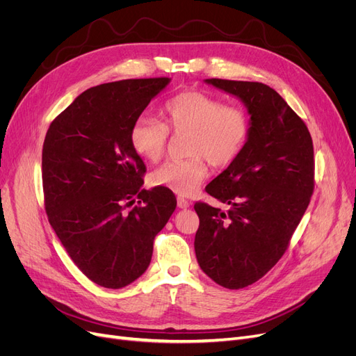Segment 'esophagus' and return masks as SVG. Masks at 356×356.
Segmentation results:
<instances>
[{"label":"esophagus","mask_w":356,"mask_h":356,"mask_svg":"<svg viewBox=\"0 0 356 356\" xmlns=\"http://www.w3.org/2000/svg\"><path fill=\"white\" fill-rule=\"evenodd\" d=\"M177 207L181 208V209H186V208L191 207V202L188 200L183 198V196H179V198H177Z\"/></svg>","instance_id":"34e87169"}]
</instances>
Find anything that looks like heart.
I'll list each match as a JSON object with an SVG mask.
<instances>
[{"instance_id": "1", "label": "heart", "mask_w": 356, "mask_h": 356, "mask_svg": "<svg viewBox=\"0 0 356 356\" xmlns=\"http://www.w3.org/2000/svg\"><path fill=\"white\" fill-rule=\"evenodd\" d=\"M163 123L140 117L130 129V143L138 155L155 163L165 151L168 130L189 134L185 161H168L155 170L151 181L177 195L193 193L208 175L209 164L222 168L241 155L251 131L246 111L226 105L200 90H186L171 98L161 111Z\"/></svg>"}]
</instances>
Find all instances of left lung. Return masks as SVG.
Returning a JSON list of instances; mask_svg holds the SVG:
<instances>
[{
    "label": "left lung",
    "instance_id": "1",
    "mask_svg": "<svg viewBox=\"0 0 356 356\" xmlns=\"http://www.w3.org/2000/svg\"><path fill=\"white\" fill-rule=\"evenodd\" d=\"M242 101L251 131L243 151L205 191L230 205L222 213L195 204L201 270L226 289H242L270 271L287 249L314 191V147L300 117L259 82L205 79Z\"/></svg>",
    "mask_w": 356,
    "mask_h": 356
}]
</instances>
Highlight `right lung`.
Masks as SVG:
<instances>
[{"instance_id":"add662e5","label":"right lung","mask_w":356,"mask_h":356,"mask_svg":"<svg viewBox=\"0 0 356 356\" xmlns=\"http://www.w3.org/2000/svg\"><path fill=\"white\" fill-rule=\"evenodd\" d=\"M171 79H127L82 92L51 123L42 148L49 225L89 280L122 289L147 271L175 193L142 189L145 164L130 129ZM138 205L125 211L134 196Z\"/></svg>"}]
</instances>
